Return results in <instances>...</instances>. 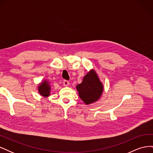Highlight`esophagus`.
Wrapping results in <instances>:
<instances>
[{"label": "esophagus", "instance_id": "1", "mask_svg": "<svg viewBox=\"0 0 153 153\" xmlns=\"http://www.w3.org/2000/svg\"><path fill=\"white\" fill-rule=\"evenodd\" d=\"M63 85H64V86H68V85H69V82H68V80H64L63 81Z\"/></svg>", "mask_w": 153, "mask_h": 153}]
</instances>
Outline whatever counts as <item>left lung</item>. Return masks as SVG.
Segmentation results:
<instances>
[{
    "label": "left lung",
    "mask_w": 153,
    "mask_h": 153,
    "mask_svg": "<svg viewBox=\"0 0 153 153\" xmlns=\"http://www.w3.org/2000/svg\"><path fill=\"white\" fill-rule=\"evenodd\" d=\"M80 98L86 104L98 100L103 93V86L94 70H91L83 78L80 84L76 85Z\"/></svg>",
    "instance_id": "left-lung-1"
}]
</instances>
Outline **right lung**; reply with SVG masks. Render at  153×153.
<instances>
[{"mask_svg": "<svg viewBox=\"0 0 153 153\" xmlns=\"http://www.w3.org/2000/svg\"><path fill=\"white\" fill-rule=\"evenodd\" d=\"M38 91L39 94L44 97H47L50 95V86L48 81H44L41 83L38 87Z\"/></svg>", "mask_w": 153, "mask_h": 153, "instance_id": "obj_1", "label": "right lung"}]
</instances>
